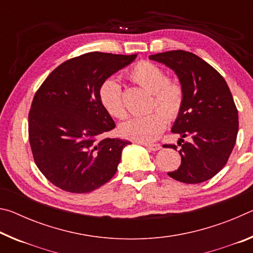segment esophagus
Instances as JSON below:
<instances>
[{"label":"esophagus","mask_w":253,"mask_h":253,"mask_svg":"<svg viewBox=\"0 0 253 253\" xmlns=\"http://www.w3.org/2000/svg\"><path fill=\"white\" fill-rule=\"evenodd\" d=\"M142 144L145 145V146H146L148 149H151V151H154V152L160 151V149L162 148L160 144H146V143H142Z\"/></svg>","instance_id":"obj_1"}]
</instances>
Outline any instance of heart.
<instances>
[{"mask_svg": "<svg viewBox=\"0 0 253 253\" xmlns=\"http://www.w3.org/2000/svg\"><path fill=\"white\" fill-rule=\"evenodd\" d=\"M129 79L139 87L152 92L151 113L145 116H134L119 127V132L128 139L142 143L156 140L165 130L168 118L175 121L181 115L185 100V90L181 80L166 77L163 68L149 61H139L128 74ZM98 98L106 113L116 119L127 116L121 85L113 79H107L98 89Z\"/></svg>", "mask_w": 253, "mask_h": 253, "instance_id": "b5f03b06", "label": "heart"}]
</instances>
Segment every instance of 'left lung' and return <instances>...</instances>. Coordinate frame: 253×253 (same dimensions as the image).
<instances>
[{
    "mask_svg": "<svg viewBox=\"0 0 253 253\" xmlns=\"http://www.w3.org/2000/svg\"><path fill=\"white\" fill-rule=\"evenodd\" d=\"M149 59L176 72L185 90L183 110L172 129L181 136L182 162L169 176L187 184L208 181L224 168L237 140L238 109L228 84L212 66L187 51H168ZM165 147L177 148L173 144Z\"/></svg>",
    "mask_w": 253,
    "mask_h": 253,
    "instance_id": "obj_1",
    "label": "left lung"
}]
</instances>
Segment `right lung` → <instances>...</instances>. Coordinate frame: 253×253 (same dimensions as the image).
Here are the masks:
<instances>
[{
	"label": "right lung",
	"mask_w": 253,
	"mask_h": 253,
	"mask_svg": "<svg viewBox=\"0 0 253 253\" xmlns=\"http://www.w3.org/2000/svg\"><path fill=\"white\" fill-rule=\"evenodd\" d=\"M136 54L88 52L58 66L34 93L29 142L45 178L70 193H89L114 176L128 140L108 138L116 124L98 89Z\"/></svg>",
	"instance_id": "1"
}]
</instances>
